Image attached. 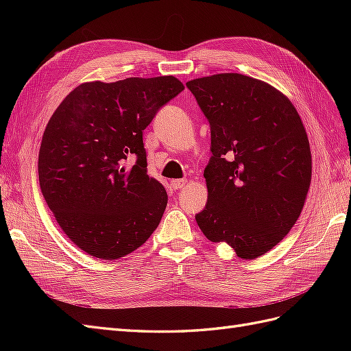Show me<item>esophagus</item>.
Returning <instances> with one entry per match:
<instances>
[{
	"mask_svg": "<svg viewBox=\"0 0 351 351\" xmlns=\"http://www.w3.org/2000/svg\"><path fill=\"white\" fill-rule=\"evenodd\" d=\"M186 182H187V180H184V178L171 180V187H173L174 190H180V189H183V186L186 184Z\"/></svg>",
	"mask_w": 351,
	"mask_h": 351,
	"instance_id": "esophagus-1",
	"label": "esophagus"
}]
</instances>
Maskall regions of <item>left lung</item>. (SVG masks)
I'll use <instances>...</instances> for the list:
<instances>
[{"label":"left lung","instance_id":"1","mask_svg":"<svg viewBox=\"0 0 351 351\" xmlns=\"http://www.w3.org/2000/svg\"><path fill=\"white\" fill-rule=\"evenodd\" d=\"M186 86L210 125L208 202L197 226L239 258L256 259L289 234L309 192L312 155L300 115L278 89L244 74Z\"/></svg>","mask_w":351,"mask_h":351}]
</instances>
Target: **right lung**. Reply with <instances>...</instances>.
Segmentation results:
<instances>
[{
	"label": "right lung",
	"mask_w": 351,
	"mask_h": 351,
	"mask_svg": "<svg viewBox=\"0 0 351 351\" xmlns=\"http://www.w3.org/2000/svg\"><path fill=\"white\" fill-rule=\"evenodd\" d=\"M184 89L174 76L86 82L58 105L42 136V195L67 237L90 256H125L151 237L167 208L147 176L143 130ZM136 159L127 170L123 162Z\"/></svg>",
	"instance_id": "add662e5"
}]
</instances>
